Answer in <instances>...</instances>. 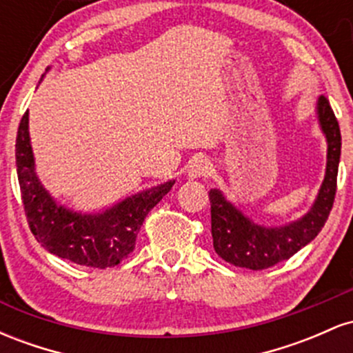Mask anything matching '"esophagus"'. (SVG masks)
<instances>
[{
	"instance_id": "obj_1",
	"label": "esophagus",
	"mask_w": 353,
	"mask_h": 353,
	"mask_svg": "<svg viewBox=\"0 0 353 353\" xmlns=\"http://www.w3.org/2000/svg\"><path fill=\"white\" fill-rule=\"evenodd\" d=\"M212 172V163L205 157H201V159H196L192 164L189 165L188 176L190 179H199V177H208Z\"/></svg>"
}]
</instances>
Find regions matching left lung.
<instances>
[{
  "mask_svg": "<svg viewBox=\"0 0 353 353\" xmlns=\"http://www.w3.org/2000/svg\"><path fill=\"white\" fill-rule=\"evenodd\" d=\"M317 116L327 139L325 177L314 205L299 221L281 228L257 225L237 208H234L222 196L221 190L210 189V228H212L214 250L225 262L250 270L269 269L292 257L302 247L314 241L325 225L337 190L342 136H340L337 117L325 96L319 98Z\"/></svg>",
  "mask_w": 353,
  "mask_h": 353,
  "instance_id": "1",
  "label": "left lung"
}]
</instances>
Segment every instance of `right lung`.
Segmentation results:
<instances>
[{"label": "right lung", "instance_id": "1", "mask_svg": "<svg viewBox=\"0 0 353 353\" xmlns=\"http://www.w3.org/2000/svg\"><path fill=\"white\" fill-rule=\"evenodd\" d=\"M28 123L26 111L16 136V171L24 214L36 241L48 252L74 264L92 269L117 265L134 250L145 216L171 190L174 181L134 194L101 214L74 212L56 204L36 176Z\"/></svg>", "mask_w": 353, "mask_h": 353}]
</instances>
